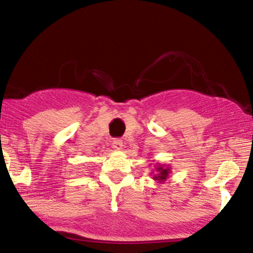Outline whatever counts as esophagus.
Instances as JSON below:
<instances>
[{
    "label": "esophagus",
    "mask_w": 253,
    "mask_h": 253,
    "mask_svg": "<svg viewBox=\"0 0 253 253\" xmlns=\"http://www.w3.org/2000/svg\"><path fill=\"white\" fill-rule=\"evenodd\" d=\"M113 147L116 149V151H121V149H123L124 147V143L122 139H114L113 140Z\"/></svg>",
    "instance_id": "1"
}]
</instances>
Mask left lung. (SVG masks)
<instances>
[{
    "label": "left lung",
    "mask_w": 253,
    "mask_h": 253,
    "mask_svg": "<svg viewBox=\"0 0 253 253\" xmlns=\"http://www.w3.org/2000/svg\"><path fill=\"white\" fill-rule=\"evenodd\" d=\"M154 174V173H152ZM170 174L169 166H165V164H155V174L153 175V178L157 181V183H164L169 178Z\"/></svg>",
    "instance_id": "1"
}]
</instances>
